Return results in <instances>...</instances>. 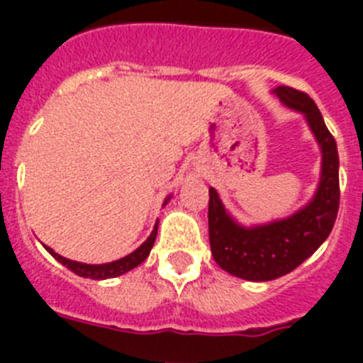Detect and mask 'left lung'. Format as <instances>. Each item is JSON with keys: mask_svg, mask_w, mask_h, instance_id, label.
<instances>
[{"mask_svg": "<svg viewBox=\"0 0 363 363\" xmlns=\"http://www.w3.org/2000/svg\"><path fill=\"white\" fill-rule=\"evenodd\" d=\"M277 98L305 116L322 154L320 181L309 203L294 215L267 224L245 226L226 211L215 188H209V241L213 258L230 275L264 282L301 265L332 232L339 209V154L316 104L305 92L277 86Z\"/></svg>", "mask_w": 363, "mask_h": 363, "instance_id": "8db88e82", "label": "left lung"}]
</instances>
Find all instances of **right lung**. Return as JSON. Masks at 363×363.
I'll return each mask as SVG.
<instances>
[{"label": "right lung", "instance_id": "right-lung-1", "mask_svg": "<svg viewBox=\"0 0 363 363\" xmlns=\"http://www.w3.org/2000/svg\"><path fill=\"white\" fill-rule=\"evenodd\" d=\"M171 199V196H167L164 201V205ZM156 233H158V220L154 224V230L150 232V235L147 238V241L143 242L141 247L135 248L133 252L124 256L121 259H115V262H109V264H82V262H75V259L64 258L60 256L58 252H54L50 247H45L48 252L52 254L54 258L58 259L60 264H64L67 269H71L75 275L84 277V279H96V281H104V279H113V277H121L128 271H131L133 267H137L139 264H143L145 259L148 258L150 254V248L154 247V241H156Z\"/></svg>", "mask_w": 363, "mask_h": 363}]
</instances>
